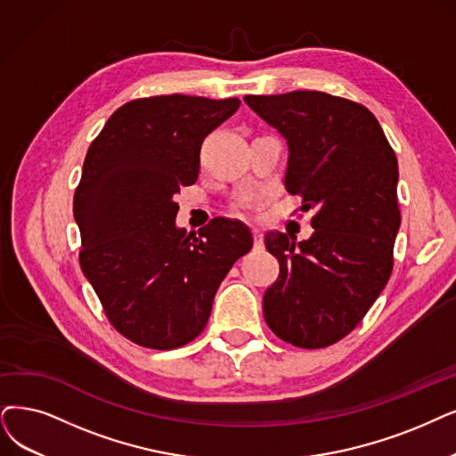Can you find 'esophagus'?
I'll use <instances>...</instances> for the list:
<instances>
[{
	"instance_id": "obj_1",
	"label": "esophagus",
	"mask_w": 456,
	"mask_h": 456,
	"mask_svg": "<svg viewBox=\"0 0 456 456\" xmlns=\"http://www.w3.org/2000/svg\"><path fill=\"white\" fill-rule=\"evenodd\" d=\"M252 235H254V248H264V233L260 232V228H252Z\"/></svg>"
}]
</instances>
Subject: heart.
Segmentation results:
<instances>
[{
  "label": "heart",
  "mask_w": 456,
  "mask_h": 456,
  "mask_svg": "<svg viewBox=\"0 0 456 456\" xmlns=\"http://www.w3.org/2000/svg\"><path fill=\"white\" fill-rule=\"evenodd\" d=\"M241 204H243V206H247V200H243V202H241Z\"/></svg>",
  "instance_id": "obj_1"
}]
</instances>
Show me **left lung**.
I'll list each match as a JSON object with an SVG mask.
<instances>
[{
	"instance_id": "1",
	"label": "left lung",
	"mask_w": 456,
	"mask_h": 456,
	"mask_svg": "<svg viewBox=\"0 0 456 456\" xmlns=\"http://www.w3.org/2000/svg\"><path fill=\"white\" fill-rule=\"evenodd\" d=\"M286 138L284 187L314 209L313 235L265 233L281 264L264 294L269 330L297 348H325L365 318L393 271L400 228L398 162L374 114L323 91L247 95Z\"/></svg>"
}]
</instances>
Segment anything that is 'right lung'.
I'll return each mask as SVG.
<instances>
[{
	"label": "right lung",
	"mask_w": 456,
	"mask_h": 456,
	"mask_svg": "<svg viewBox=\"0 0 456 456\" xmlns=\"http://www.w3.org/2000/svg\"><path fill=\"white\" fill-rule=\"evenodd\" d=\"M240 104L134 99L87 150L72 208L80 267L114 330L143 348L174 350L202 333L218 286L252 248L241 221L216 216L198 233L175 226L174 196L198 179L200 145Z\"/></svg>",
	"instance_id": "right-lung-1"
}]
</instances>
